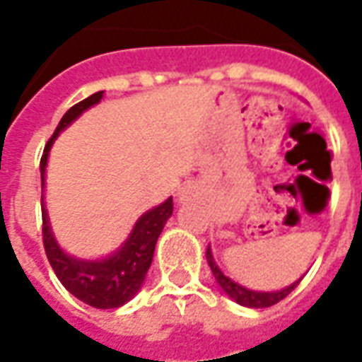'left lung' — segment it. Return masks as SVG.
Wrapping results in <instances>:
<instances>
[{
    "label": "left lung",
    "mask_w": 362,
    "mask_h": 362,
    "mask_svg": "<svg viewBox=\"0 0 362 362\" xmlns=\"http://www.w3.org/2000/svg\"><path fill=\"white\" fill-rule=\"evenodd\" d=\"M206 261L210 264V270L214 274L218 286L221 287V291L226 293L227 297L233 298L235 303L240 304V306H246V308H269L272 304L280 303L281 298H286L289 293L298 286V281L303 278H298L297 281H293L291 286L284 287L280 291H253V289H247V287L240 286L235 280H231L229 276H226L221 272V269L216 263L214 255H212V250L210 246L206 247Z\"/></svg>",
    "instance_id": "8db88e82"
}]
</instances>
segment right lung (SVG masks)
Wrapping results in <instances>:
<instances>
[{"label": "right lung", "instance_id": "add662e5", "mask_svg": "<svg viewBox=\"0 0 362 362\" xmlns=\"http://www.w3.org/2000/svg\"><path fill=\"white\" fill-rule=\"evenodd\" d=\"M103 99V92H95L75 107H71L59 120L58 127L54 131L52 139L47 142L41 158V189L45 192L47 180L48 153L54 141L64 129H67L78 116L93 105ZM42 206V242L45 252L50 261V267L58 276V280L71 295H75L84 304L93 308L110 310L120 308L129 303L142 287L153 259V250L159 235L163 231L165 223L173 214V197L165 199L163 203L153 206L135 221L120 247L101 259H78L69 255L59 246L54 237L52 226L48 220V212L45 209V195H41Z\"/></svg>", "mask_w": 362, "mask_h": 362}]
</instances>
